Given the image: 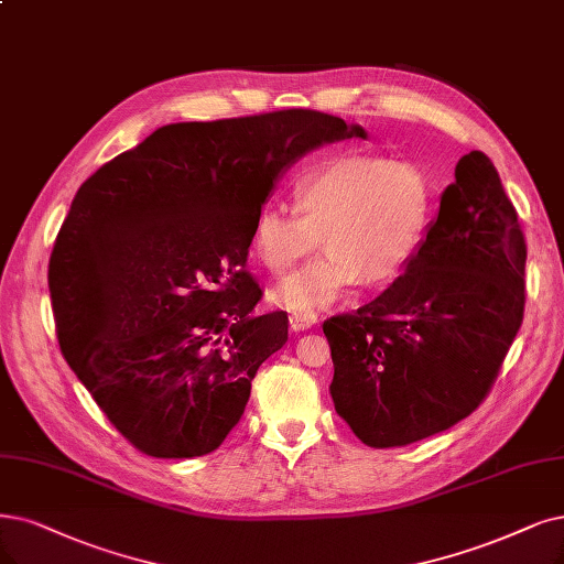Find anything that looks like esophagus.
I'll return each instance as SVG.
<instances>
[{
    "label": "esophagus",
    "mask_w": 564,
    "mask_h": 564,
    "mask_svg": "<svg viewBox=\"0 0 564 564\" xmlns=\"http://www.w3.org/2000/svg\"><path fill=\"white\" fill-rule=\"evenodd\" d=\"M314 325H316V316H290V329L293 332H304Z\"/></svg>",
    "instance_id": "34e87169"
}]
</instances>
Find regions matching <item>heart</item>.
I'll list each match as a JSON object with an SVG mask.
<instances>
[{"mask_svg":"<svg viewBox=\"0 0 564 564\" xmlns=\"http://www.w3.org/2000/svg\"><path fill=\"white\" fill-rule=\"evenodd\" d=\"M295 208L262 206L250 246L262 267L285 271L318 246L325 253L285 276L271 300L295 316H316L360 279L381 285L415 260L434 214V183L415 162L379 155L332 158L293 187Z\"/></svg>","mask_w":564,"mask_h":564,"instance_id":"1","label":"heart"}]
</instances>
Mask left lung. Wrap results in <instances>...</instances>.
Segmentation results:
<instances>
[{
    "label": "left lung",
    "instance_id": "obj_1",
    "mask_svg": "<svg viewBox=\"0 0 564 564\" xmlns=\"http://www.w3.org/2000/svg\"><path fill=\"white\" fill-rule=\"evenodd\" d=\"M525 237L490 158L463 155L415 260L323 323L337 413L371 448L440 434L484 402L525 308Z\"/></svg>",
    "mask_w": 564,
    "mask_h": 564
}]
</instances>
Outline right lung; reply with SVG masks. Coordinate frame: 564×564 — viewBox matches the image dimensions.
Returning <instances> with one entry per match:
<instances>
[{"label":"right lung","mask_w":564,"mask_h":564,"mask_svg":"<svg viewBox=\"0 0 564 564\" xmlns=\"http://www.w3.org/2000/svg\"><path fill=\"white\" fill-rule=\"evenodd\" d=\"M360 124L308 109L164 124L78 187L48 290L59 348L97 406L153 457L216 451L258 367L288 341L246 271L256 214L306 153Z\"/></svg>","instance_id":"1"}]
</instances>
